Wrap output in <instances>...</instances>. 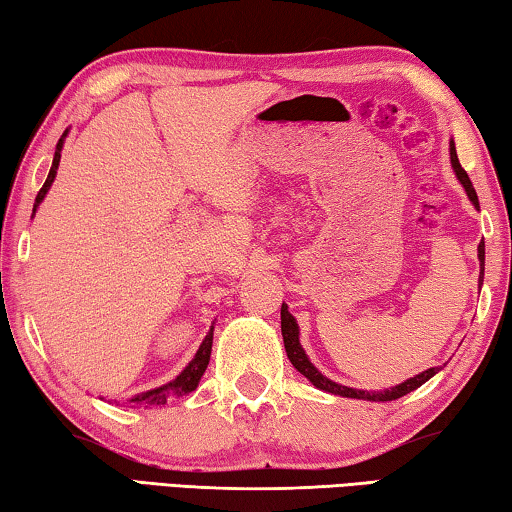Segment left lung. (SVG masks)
Returning a JSON list of instances; mask_svg holds the SVG:
<instances>
[{
  "mask_svg": "<svg viewBox=\"0 0 512 512\" xmlns=\"http://www.w3.org/2000/svg\"><path fill=\"white\" fill-rule=\"evenodd\" d=\"M451 162H453V169H455V176L460 178V183L465 185L467 190V196L471 199V203L478 208V196H476V190L474 185H471V180L467 176V171L462 169V164L458 160V153H455V146L451 141ZM478 258H481V277H478V281L483 283V265H485V245L481 242L478 245ZM281 334H283V345H286V355L290 359V364H293L297 371H300L306 380L313 382V387H318L322 391H329V393H336V396H345V398H359V400H377V403H387V400H396L400 396H407V393L419 389L423 382H428L432 375H435L439 368H428V371H423L421 375L416 377H410V380L398 384V387L393 389H387V391H359V389H350V387H341V384H336L332 380H327L325 375H322L316 366L311 364L309 357L304 355V348L300 345V329H297V322L295 318L290 316L288 313V306L281 304Z\"/></svg>",
  "mask_w": 512,
  "mask_h": 512,
  "instance_id": "8db88e82",
  "label": "left lung"
}]
</instances>
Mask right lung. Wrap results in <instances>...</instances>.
I'll use <instances>...</instances> for the list:
<instances>
[{"instance_id": "add662e5", "label": "right lung", "mask_w": 512, "mask_h": 512, "mask_svg": "<svg viewBox=\"0 0 512 512\" xmlns=\"http://www.w3.org/2000/svg\"><path fill=\"white\" fill-rule=\"evenodd\" d=\"M64 137H66V132H64ZM64 137L59 139L57 151H54L52 169H50V174H47V180L43 183L41 192H38V196H36L34 212H36V208H38V203L43 201V196L47 194V190H50V185L54 183V176H57V167H59V160H61V146H64ZM212 329H215V327H210V332H208V336H206V338H203L201 348L196 350L194 359L190 361V364H187L185 371L180 373L174 382L164 384V387H157V389H153V391L141 393V396H135V398H132L130 403H135V405H144V407H151V405H164V403H167V398H171V396H185V393L194 391V389H196V384H199V380H201V375L206 373V368H208L210 350H212Z\"/></svg>"}]
</instances>
